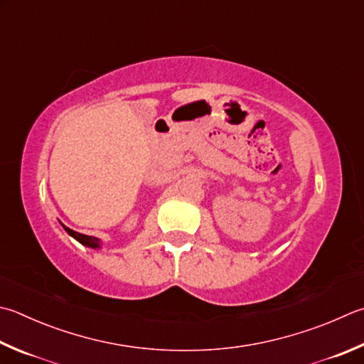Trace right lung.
I'll return each instance as SVG.
<instances>
[{
    "label": "right lung",
    "mask_w": 364,
    "mask_h": 364,
    "mask_svg": "<svg viewBox=\"0 0 364 364\" xmlns=\"http://www.w3.org/2000/svg\"><path fill=\"white\" fill-rule=\"evenodd\" d=\"M65 231L68 232V235L73 236L75 241H79L82 245H87V247H92V249H98L100 247V239L98 237H93V236H85V235H80V232L77 231H73L71 228H68V226L63 225Z\"/></svg>",
    "instance_id": "right-lung-1"
}]
</instances>
